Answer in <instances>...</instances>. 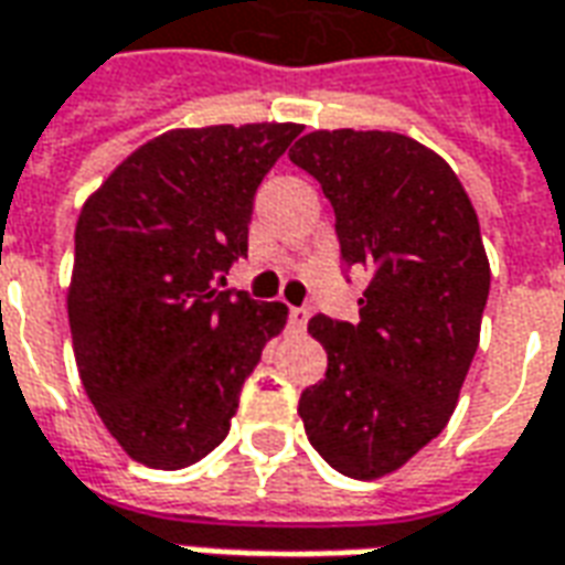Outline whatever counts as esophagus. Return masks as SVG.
Here are the masks:
<instances>
[{
    "label": "esophagus",
    "instance_id": "1",
    "mask_svg": "<svg viewBox=\"0 0 565 565\" xmlns=\"http://www.w3.org/2000/svg\"><path fill=\"white\" fill-rule=\"evenodd\" d=\"M308 327V308H290V330L306 332Z\"/></svg>",
    "mask_w": 565,
    "mask_h": 565
}]
</instances>
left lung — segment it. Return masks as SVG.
<instances>
[{
    "mask_svg": "<svg viewBox=\"0 0 565 565\" xmlns=\"http://www.w3.org/2000/svg\"><path fill=\"white\" fill-rule=\"evenodd\" d=\"M290 160L330 199L344 263L372 271L356 323H308L330 363L299 417L335 472L384 478L448 426L478 351L490 294L478 214L448 162L399 132L315 129Z\"/></svg>",
    "mask_w": 565,
    "mask_h": 565,
    "instance_id": "8db88e82",
    "label": "left lung"
}]
</instances>
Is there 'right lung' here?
Segmentation results:
<instances>
[{
    "label": "right lung",
    "mask_w": 565,
    "mask_h": 565,
    "mask_svg": "<svg viewBox=\"0 0 565 565\" xmlns=\"http://www.w3.org/2000/svg\"><path fill=\"white\" fill-rule=\"evenodd\" d=\"M299 124L169 129L93 190L66 306L84 391L129 457L184 469L230 433L287 306L214 287L247 254L254 193Z\"/></svg>",
    "instance_id": "obj_1"
}]
</instances>
